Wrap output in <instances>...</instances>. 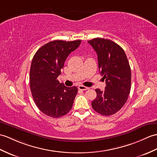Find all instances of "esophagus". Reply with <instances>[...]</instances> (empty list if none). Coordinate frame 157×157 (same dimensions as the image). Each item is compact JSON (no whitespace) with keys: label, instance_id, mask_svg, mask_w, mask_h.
I'll use <instances>...</instances> for the list:
<instances>
[{"label":"esophagus","instance_id":"esophagus-1","mask_svg":"<svg viewBox=\"0 0 157 157\" xmlns=\"http://www.w3.org/2000/svg\"><path fill=\"white\" fill-rule=\"evenodd\" d=\"M78 89H79V90H88V89H89V87H86V86H83L80 85V86H78Z\"/></svg>","mask_w":157,"mask_h":157}]
</instances>
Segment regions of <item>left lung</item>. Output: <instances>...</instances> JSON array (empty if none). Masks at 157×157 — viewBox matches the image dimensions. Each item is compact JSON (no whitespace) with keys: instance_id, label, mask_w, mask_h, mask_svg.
<instances>
[{"instance_id":"1","label":"left lung","mask_w":157,"mask_h":157,"mask_svg":"<svg viewBox=\"0 0 157 157\" xmlns=\"http://www.w3.org/2000/svg\"><path fill=\"white\" fill-rule=\"evenodd\" d=\"M96 51L105 90L96 89L92 106L96 112L110 116L118 112L128 100L131 87V70L124 51L110 39L95 38L87 41Z\"/></svg>"}]
</instances>
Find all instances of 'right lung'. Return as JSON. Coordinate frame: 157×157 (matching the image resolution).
I'll return each mask as SVG.
<instances>
[{"label": "right lung", "instance_id": "obj_1", "mask_svg": "<svg viewBox=\"0 0 157 157\" xmlns=\"http://www.w3.org/2000/svg\"><path fill=\"white\" fill-rule=\"evenodd\" d=\"M80 43V40H56L43 45L33 58L29 78L32 96L39 110L50 117H61L72 108L78 88L65 86L57 78L67 57Z\"/></svg>", "mask_w": 157, "mask_h": 157}]
</instances>
